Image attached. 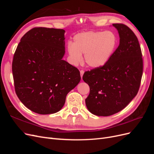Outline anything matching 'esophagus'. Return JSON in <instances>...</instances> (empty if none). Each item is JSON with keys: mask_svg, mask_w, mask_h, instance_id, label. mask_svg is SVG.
I'll return each instance as SVG.
<instances>
[{"mask_svg": "<svg viewBox=\"0 0 154 154\" xmlns=\"http://www.w3.org/2000/svg\"><path fill=\"white\" fill-rule=\"evenodd\" d=\"M83 74H84V71H83V70H81V71H80V75H81L82 78V76L83 75Z\"/></svg>", "mask_w": 154, "mask_h": 154, "instance_id": "1", "label": "esophagus"}]
</instances>
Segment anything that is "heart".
I'll list each match as a JSON object with an SVG mask.
<instances>
[{"label": "heart", "mask_w": 154, "mask_h": 154, "mask_svg": "<svg viewBox=\"0 0 154 154\" xmlns=\"http://www.w3.org/2000/svg\"><path fill=\"white\" fill-rule=\"evenodd\" d=\"M116 44L117 38L113 32L88 31L74 36L73 43L68 44L67 50L74 63L82 62V54H85V63L89 67L97 68L109 61Z\"/></svg>", "instance_id": "1"}]
</instances>
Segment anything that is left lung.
<instances>
[{"label":"left lung","instance_id":"obj_1","mask_svg":"<svg viewBox=\"0 0 154 154\" xmlns=\"http://www.w3.org/2000/svg\"><path fill=\"white\" fill-rule=\"evenodd\" d=\"M119 45L104 66L85 71L83 80L90 87L85 99L93 114L109 116L123 110L137 94L143 75L140 45L134 32L123 24H113Z\"/></svg>","mask_w":154,"mask_h":154}]
</instances>
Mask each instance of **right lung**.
Masks as SVG:
<instances>
[{
	"mask_svg": "<svg viewBox=\"0 0 154 154\" xmlns=\"http://www.w3.org/2000/svg\"><path fill=\"white\" fill-rule=\"evenodd\" d=\"M65 30L35 27L22 37L13 56L15 92L27 109L39 114L62 109L66 96L81 80L79 70L62 60Z\"/></svg>",
	"mask_w": 154,
	"mask_h": 154,
	"instance_id": "1",
	"label": "right lung"
}]
</instances>
